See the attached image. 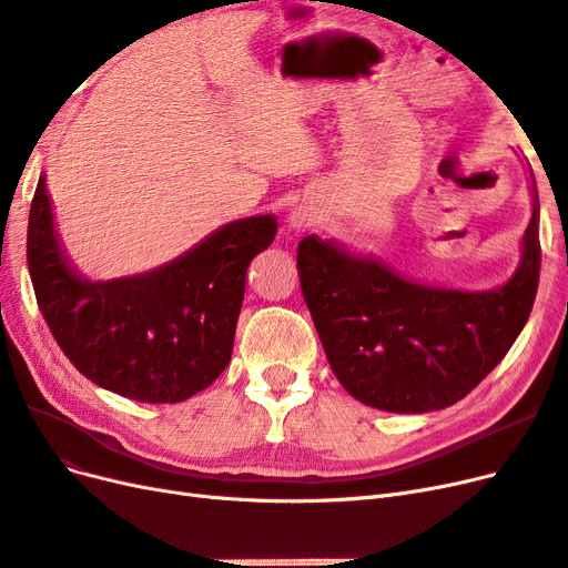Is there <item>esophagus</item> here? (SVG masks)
I'll use <instances>...</instances> for the list:
<instances>
[{
  "mask_svg": "<svg viewBox=\"0 0 568 568\" xmlns=\"http://www.w3.org/2000/svg\"><path fill=\"white\" fill-rule=\"evenodd\" d=\"M314 222H316V216H314V212H311L308 207H295V210L290 212V216H287L290 229H295V231L314 226Z\"/></svg>",
  "mask_w": 568,
  "mask_h": 568,
  "instance_id": "obj_1",
  "label": "esophagus"
}]
</instances>
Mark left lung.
Segmentation results:
<instances>
[{
  "label": "left lung",
  "mask_w": 568,
  "mask_h": 568,
  "mask_svg": "<svg viewBox=\"0 0 568 568\" xmlns=\"http://www.w3.org/2000/svg\"><path fill=\"white\" fill-rule=\"evenodd\" d=\"M297 268L327 363L346 392L387 413L442 410L496 368L534 308L540 276L538 195L521 262L496 290L415 283L318 235L300 243Z\"/></svg>",
  "instance_id": "1"
}]
</instances>
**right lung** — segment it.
Returning a JSON list of instances; mask_svg holds the SVG:
<instances>
[{
  "instance_id": "right-lung-1",
  "label": "right lung",
  "mask_w": 568,
  "mask_h": 568,
  "mask_svg": "<svg viewBox=\"0 0 568 568\" xmlns=\"http://www.w3.org/2000/svg\"><path fill=\"white\" fill-rule=\"evenodd\" d=\"M276 231L273 214L237 219L170 264L94 283L68 262L40 176L28 268L53 339L84 377L143 404H179L229 365L247 266Z\"/></svg>"
}]
</instances>
